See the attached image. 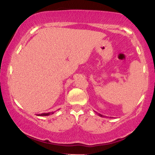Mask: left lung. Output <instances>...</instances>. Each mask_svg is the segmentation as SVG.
Listing matches in <instances>:
<instances>
[{"label": "left lung", "mask_w": 155, "mask_h": 155, "mask_svg": "<svg viewBox=\"0 0 155 155\" xmlns=\"http://www.w3.org/2000/svg\"><path fill=\"white\" fill-rule=\"evenodd\" d=\"M97 114H98V116H100V117H104V115L101 114H98V113H97Z\"/></svg>", "instance_id": "obj_1"}]
</instances>
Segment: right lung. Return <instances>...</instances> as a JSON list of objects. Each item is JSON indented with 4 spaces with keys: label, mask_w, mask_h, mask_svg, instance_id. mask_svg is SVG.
<instances>
[{
    "label": "right lung",
    "mask_w": 155,
    "mask_h": 155,
    "mask_svg": "<svg viewBox=\"0 0 155 155\" xmlns=\"http://www.w3.org/2000/svg\"><path fill=\"white\" fill-rule=\"evenodd\" d=\"M53 114H54V111H51V112H48V113H42V114H38V116H40V117L49 116V115Z\"/></svg>",
    "instance_id": "add662e5"
}]
</instances>
